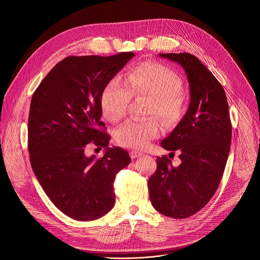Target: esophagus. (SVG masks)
I'll use <instances>...</instances> for the list:
<instances>
[{
  "label": "esophagus",
  "mask_w": 260,
  "mask_h": 260,
  "mask_svg": "<svg viewBox=\"0 0 260 260\" xmlns=\"http://www.w3.org/2000/svg\"><path fill=\"white\" fill-rule=\"evenodd\" d=\"M129 155H131V158L136 159V158H139V157H141L143 154H142V153H140V152H138V151H132V152L129 153Z\"/></svg>",
  "instance_id": "1"
}]
</instances>
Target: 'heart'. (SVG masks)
<instances>
[{
  "instance_id": "obj_1",
  "label": "heart",
  "mask_w": 260,
  "mask_h": 260,
  "mask_svg": "<svg viewBox=\"0 0 260 260\" xmlns=\"http://www.w3.org/2000/svg\"><path fill=\"white\" fill-rule=\"evenodd\" d=\"M182 92V80L174 71L159 63L143 62L126 74L125 82L119 77L107 82L101 94V107L109 121L117 122L125 116L132 97H146L151 99L147 114L171 122L180 114ZM159 133L155 119L128 120L116 131V139L123 146L143 148Z\"/></svg>"
}]
</instances>
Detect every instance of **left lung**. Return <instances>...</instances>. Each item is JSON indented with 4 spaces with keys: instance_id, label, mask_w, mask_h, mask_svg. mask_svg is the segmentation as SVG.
<instances>
[{
    "instance_id": "left-lung-1",
    "label": "left lung",
    "mask_w": 260,
    "mask_h": 260,
    "mask_svg": "<svg viewBox=\"0 0 260 260\" xmlns=\"http://www.w3.org/2000/svg\"><path fill=\"white\" fill-rule=\"evenodd\" d=\"M159 57L182 66L190 102L182 120L161 141L167 151L180 152V166L174 168L167 156L157 157L148 192L159 213L183 219L206 207L219 185L230 153L232 124L222 85L198 58L187 52Z\"/></svg>"
}]
</instances>
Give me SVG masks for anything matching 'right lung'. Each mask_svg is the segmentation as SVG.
<instances>
[{"label": "right lung", "instance_id": "1", "mask_svg": "<svg viewBox=\"0 0 260 260\" xmlns=\"http://www.w3.org/2000/svg\"><path fill=\"white\" fill-rule=\"evenodd\" d=\"M135 56L67 57L41 82L32 94L28 118V152L32 171L44 192L62 213L79 221L104 216L115 204L114 181L131 162L121 147H109L101 94ZM90 146L106 147L97 159Z\"/></svg>", "mask_w": 260, "mask_h": 260}]
</instances>
